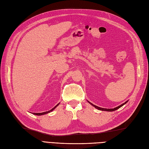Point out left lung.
I'll return each instance as SVG.
<instances>
[{
    "instance_id": "1",
    "label": "left lung",
    "mask_w": 149,
    "mask_h": 149,
    "mask_svg": "<svg viewBox=\"0 0 149 149\" xmlns=\"http://www.w3.org/2000/svg\"><path fill=\"white\" fill-rule=\"evenodd\" d=\"M128 102V100H127V102H125V103H123V104H120V106H118V107H115V108H101V107H98V106H96V105H95V104H93V103H90V102H88H88L90 104H91L92 106H93L95 108H96V109H98V110H102V111H115V110H116L117 109H118V108H120V107H122V106H123L125 104V103H127V102Z\"/></svg>"
}]
</instances>
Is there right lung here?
Listing matches in <instances>:
<instances>
[{"label": "right lung", "mask_w": 149, "mask_h": 149, "mask_svg": "<svg viewBox=\"0 0 149 149\" xmlns=\"http://www.w3.org/2000/svg\"><path fill=\"white\" fill-rule=\"evenodd\" d=\"M59 104V103L57 104V105H56L53 108H52L51 110H49V111H45V112H42V113H33V115H38V116H40V115H45V114H47V113H50V112H51V111H53L55 108L57 107L58 105Z\"/></svg>", "instance_id": "right-lung-1"}]
</instances>
